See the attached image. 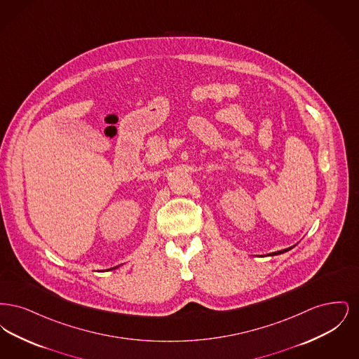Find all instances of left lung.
<instances>
[{
    "mask_svg": "<svg viewBox=\"0 0 359 359\" xmlns=\"http://www.w3.org/2000/svg\"><path fill=\"white\" fill-rule=\"evenodd\" d=\"M292 248H288V249H284V250H278V252H274V253H271L269 256H277V255H283V253H285V252H288Z\"/></svg>",
    "mask_w": 359,
    "mask_h": 359,
    "instance_id": "obj_1",
    "label": "left lung"
}]
</instances>
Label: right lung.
I'll list each match as a JSON object with an SVG mask.
<instances>
[{
    "instance_id": "add662e5",
    "label": "right lung",
    "mask_w": 359,
    "mask_h": 359,
    "mask_svg": "<svg viewBox=\"0 0 359 359\" xmlns=\"http://www.w3.org/2000/svg\"><path fill=\"white\" fill-rule=\"evenodd\" d=\"M111 269H113V268H111Z\"/></svg>"
}]
</instances>
